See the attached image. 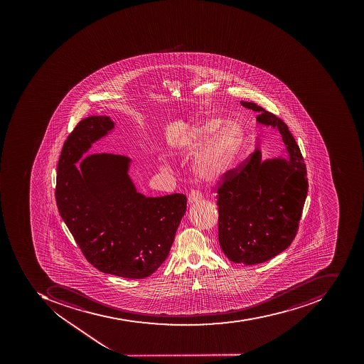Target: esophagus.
Instances as JSON below:
<instances>
[{"label": "esophagus", "mask_w": 364, "mask_h": 364, "mask_svg": "<svg viewBox=\"0 0 364 364\" xmlns=\"http://www.w3.org/2000/svg\"><path fill=\"white\" fill-rule=\"evenodd\" d=\"M201 199V193H199L198 191H191L188 195V203L189 204H193V203H197V201L200 200Z\"/></svg>", "instance_id": "esophagus-1"}]
</instances>
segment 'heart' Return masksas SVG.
Segmentation results:
<instances>
[{"label":"heart","mask_w":364,"mask_h":364,"mask_svg":"<svg viewBox=\"0 0 364 364\" xmlns=\"http://www.w3.org/2000/svg\"><path fill=\"white\" fill-rule=\"evenodd\" d=\"M220 126L222 120L220 119H210L201 122L196 128L193 146H191V151L204 149ZM242 139V127L236 122H230L217 132L197 167L199 178L207 183L218 181L230 168Z\"/></svg>","instance_id":"obj_1"}]
</instances>
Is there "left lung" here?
<instances>
[{
    "label": "left lung",
    "instance_id": "8db88e82",
    "mask_svg": "<svg viewBox=\"0 0 364 364\" xmlns=\"http://www.w3.org/2000/svg\"><path fill=\"white\" fill-rule=\"evenodd\" d=\"M257 122L282 134L289 154L263 160L259 150L223 175L217 189L218 240L228 259L255 265L287 250L296 236L309 191L306 166L299 144L281 118L256 103Z\"/></svg>",
    "mask_w": 364,
    "mask_h": 364
}]
</instances>
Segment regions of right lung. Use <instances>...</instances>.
<instances>
[{
    "mask_svg": "<svg viewBox=\"0 0 364 364\" xmlns=\"http://www.w3.org/2000/svg\"><path fill=\"white\" fill-rule=\"evenodd\" d=\"M107 116L83 119L58 163L55 200L87 261L102 273L144 279L166 261L187 208L183 193L146 197L128 175L130 159L85 152L114 129Z\"/></svg>",
    "mask_w": 364,
    "mask_h": 364,
    "instance_id": "1",
    "label": "right lung"
}]
</instances>
